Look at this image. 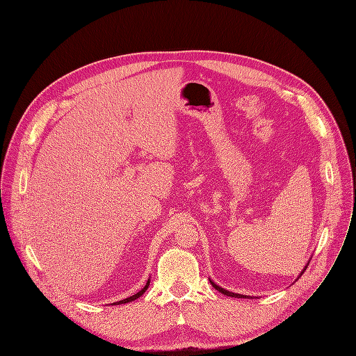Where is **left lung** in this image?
I'll return each instance as SVG.
<instances>
[{"label":"left lung","instance_id":"8db88e82","mask_svg":"<svg viewBox=\"0 0 356 356\" xmlns=\"http://www.w3.org/2000/svg\"><path fill=\"white\" fill-rule=\"evenodd\" d=\"M309 264V263H307ZM307 264L305 266V268L300 271V275L305 273V270H306V267H307ZM210 282H211V285L218 291V292H221V293H224V295H227V296H232V298H248V296H245V295H241V293H235V292H229V291H227V289H224V288H221V286H218L217 284H214L211 280H210ZM250 298V296H249Z\"/></svg>","mask_w":356,"mask_h":356}]
</instances>
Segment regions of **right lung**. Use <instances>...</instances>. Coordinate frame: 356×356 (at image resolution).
Here are the masks:
<instances>
[{"mask_svg":"<svg viewBox=\"0 0 356 356\" xmlns=\"http://www.w3.org/2000/svg\"><path fill=\"white\" fill-rule=\"evenodd\" d=\"M149 285H150V280H147V282H146V285L139 291V292H136L135 295H132V296H129V298H127V299H122V300H120V302H114V303H111V305H121V303H128V302H132V300H135V299H138L139 296H142L145 292H146V289L149 288Z\"/></svg>","mask_w":356,"mask_h":356,"instance_id":"1","label":"right lung"}]
</instances>
